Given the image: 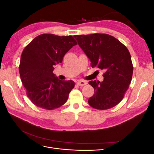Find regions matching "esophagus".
Returning a JSON list of instances; mask_svg holds the SVG:
<instances>
[{
	"instance_id": "esophagus-1",
	"label": "esophagus",
	"mask_w": 154,
	"mask_h": 154,
	"mask_svg": "<svg viewBox=\"0 0 154 154\" xmlns=\"http://www.w3.org/2000/svg\"><path fill=\"white\" fill-rule=\"evenodd\" d=\"M77 85H79V86H83L87 84V82L85 81H82V80H80V81H78L77 82Z\"/></svg>"
}]
</instances>
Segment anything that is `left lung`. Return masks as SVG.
Masks as SVG:
<instances>
[{"mask_svg": "<svg viewBox=\"0 0 154 154\" xmlns=\"http://www.w3.org/2000/svg\"><path fill=\"white\" fill-rule=\"evenodd\" d=\"M91 66L104 70L103 81H90L94 94L88 100L96 109L105 110L118 105L132 80L133 66L128 49L114 36L95 33L74 35Z\"/></svg>", "mask_w": 154, "mask_h": 154, "instance_id": "left-lung-1", "label": "left lung"}]
</instances>
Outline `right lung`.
Here are the masks:
<instances>
[{
  "label": "right lung",
  "mask_w": 154,
  "mask_h": 154,
  "mask_svg": "<svg viewBox=\"0 0 154 154\" xmlns=\"http://www.w3.org/2000/svg\"><path fill=\"white\" fill-rule=\"evenodd\" d=\"M76 44L72 36L42 34L24 48L19 72L27 96L34 105L53 110L67 101L74 82L60 80L53 72L54 66L62 63L64 55Z\"/></svg>",
  "instance_id": "obj_1"
}]
</instances>
